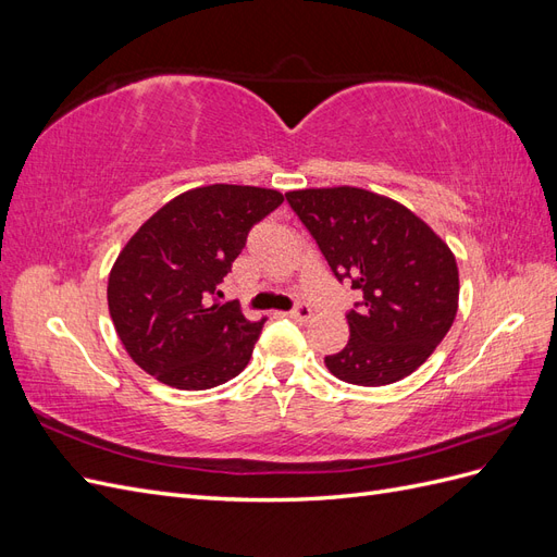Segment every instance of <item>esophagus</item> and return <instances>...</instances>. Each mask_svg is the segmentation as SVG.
I'll list each match as a JSON object with an SVG mask.
<instances>
[{
	"label": "esophagus",
	"instance_id": "esophagus-1",
	"mask_svg": "<svg viewBox=\"0 0 557 557\" xmlns=\"http://www.w3.org/2000/svg\"><path fill=\"white\" fill-rule=\"evenodd\" d=\"M311 307L309 305H297L295 309H290L288 311V315L293 318V320H297V323H307V320L311 318Z\"/></svg>",
	"mask_w": 557,
	"mask_h": 557
}]
</instances>
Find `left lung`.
<instances>
[{"label": "left lung", "instance_id": "1", "mask_svg": "<svg viewBox=\"0 0 557 557\" xmlns=\"http://www.w3.org/2000/svg\"><path fill=\"white\" fill-rule=\"evenodd\" d=\"M334 278L360 301L346 313L348 344L325 358L352 385H387L413 374L458 313V264L450 248L397 201L360 188L285 193Z\"/></svg>", "mask_w": 557, "mask_h": 557}]
</instances>
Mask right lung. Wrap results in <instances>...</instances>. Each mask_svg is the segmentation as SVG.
<instances>
[{
    "label": "right lung",
    "mask_w": 557,
    "mask_h": 557,
    "mask_svg": "<svg viewBox=\"0 0 557 557\" xmlns=\"http://www.w3.org/2000/svg\"><path fill=\"white\" fill-rule=\"evenodd\" d=\"M283 195L215 183L174 197L139 227L109 276V313L146 374L178 391H209L244 372L262 332L218 285L248 232Z\"/></svg>",
    "instance_id": "1"
}]
</instances>
